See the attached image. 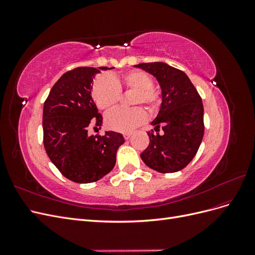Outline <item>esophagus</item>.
<instances>
[{
	"label": "esophagus",
	"mask_w": 255,
	"mask_h": 255,
	"mask_svg": "<svg viewBox=\"0 0 255 255\" xmlns=\"http://www.w3.org/2000/svg\"><path fill=\"white\" fill-rule=\"evenodd\" d=\"M123 137H125L126 140H128V139H129L130 137H132V134H130V133H125V134H123Z\"/></svg>",
	"instance_id": "1"
}]
</instances>
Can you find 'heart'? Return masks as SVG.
<instances>
[{
    "label": "heart",
    "mask_w": 255,
    "mask_h": 255,
    "mask_svg": "<svg viewBox=\"0 0 255 255\" xmlns=\"http://www.w3.org/2000/svg\"><path fill=\"white\" fill-rule=\"evenodd\" d=\"M121 89L135 90L133 104H144L150 112L157 110L160 102L159 92L153 87V79L140 70H133L121 78L102 75L96 81L92 96L100 110L109 111L117 104L121 97ZM146 113L140 106L133 109H116L106 115L105 122L110 128L117 132H132L145 121Z\"/></svg>",
    "instance_id": "1"
}]
</instances>
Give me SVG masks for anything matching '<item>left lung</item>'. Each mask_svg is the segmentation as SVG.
Returning <instances> with one entry per match:
<instances>
[{
	"instance_id": "8db88e82",
	"label": "left lung",
	"mask_w": 255,
	"mask_h": 255,
	"mask_svg": "<svg viewBox=\"0 0 255 255\" xmlns=\"http://www.w3.org/2000/svg\"><path fill=\"white\" fill-rule=\"evenodd\" d=\"M134 67L149 72L159 83L161 103L151 125L163 135L148 133L150 143L140 157L149 168L172 173L186 167L197 154L204 134L203 104L189 78L166 63L139 64Z\"/></svg>"
}]
</instances>
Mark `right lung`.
I'll use <instances>...</instances> for the list:
<instances>
[{
  "instance_id": "add662e5",
  "label": "right lung",
  "mask_w": 255,
  "mask_h": 255,
  "mask_svg": "<svg viewBox=\"0 0 255 255\" xmlns=\"http://www.w3.org/2000/svg\"><path fill=\"white\" fill-rule=\"evenodd\" d=\"M107 67H79L61 75L43 105V144L49 158L67 179L85 184L110 173L116 154L125 138L107 130L105 135H88L94 122L101 127L103 117L91 97L97 73Z\"/></svg>"
}]
</instances>
